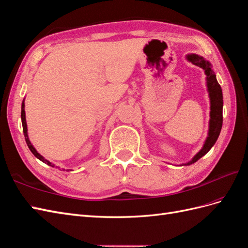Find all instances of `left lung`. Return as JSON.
Masks as SVG:
<instances>
[{
	"instance_id": "left-lung-1",
	"label": "left lung",
	"mask_w": 248,
	"mask_h": 248,
	"mask_svg": "<svg viewBox=\"0 0 248 248\" xmlns=\"http://www.w3.org/2000/svg\"><path fill=\"white\" fill-rule=\"evenodd\" d=\"M186 59L194 65L199 66V67H201L204 70L205 75H206V85L210 99V119L208 135L200 152H199L189 162L182 164L190 165L194 164L195 162H197L199 159H201L203 155H206L210 150V148L214 146L217 140H218L223 123V94L220 84L217 81L215 71L211 68L213 66H211V64L208 61H206L203 57L198 56V54L195 53L186 56Z\"/></svg>"
}]
</instances>
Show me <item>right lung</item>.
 Masks as SVG:
<instances>
[{
    "label": "right lung",
    "instance_id": "1",
    "mask_svg": "<svg viewBox=\"0 0 248 248\" xmlns=\"http://www.w3.org/2000/svg\"><path fill=\"white\" fill-rule=\"evenodd\" d=\"M21 119H22V125H23V132H24V137H25V141H26V143H27V146L29 147V149H30V152H31L33 155H34V156L35 158H38L39 160H41L42 162H44L45 164H47V165H49V166H51V167H54V164H52L51 162H49V161H47L46 159H44L43 156H42L37 150H35V148L33 147V145L30 143V141H29V138H28V134H27V124H26V117H25V103H24V100H23V102H22V111H21ZM56 167H58V166H56Z\"/></svg>",
    "mask_w": 248,
    "mask_h": 248
}]
</instances>
